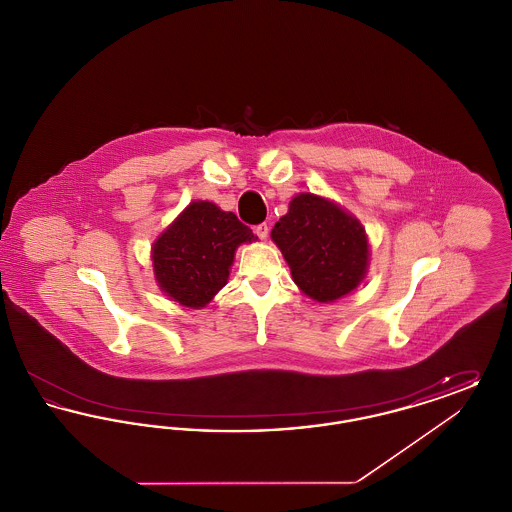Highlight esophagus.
<instances>
[{
	"label": "esophagus",
	"mask_w": 512,
	"mask_h": 512,
	"mask_svg": "<svg viewBox=\"0 0 512 512\" xmlns=\"http://www.w3.org/2000/svg\"><path fill=\"white\" fill-rule=\"evenodd\" d=\"M253 230H255V234H257V236H259V238H261V240H267V238H268L267 222H263V224H257V226H255V228H253Z\"/></svg>",
	"instance_id": "esophagus-1"
}]
</instances>
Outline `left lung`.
I'll use <instances>...</instances> for the list:
<instances>
[{
    "label": "left lung",
    "instance_id": "8db88e82",
    "mask_svg": "<svg viewBox=\"0 0 512 512\" xmlns=\"http://www.w3.org/2000/svg\"><path fill=\"white\" fill-rule=\"evenodd\" d=\"M270 238L292 270L293 282L318 303L357 290L366 276L370 251L363 224L320 195H295Z\"/></svg>",
    "mask_w": 512,
    "mask_h": 512
}]
</instances>
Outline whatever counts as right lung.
Listing matches in <instances>:
<instances>
[{"label":"right lung","mask_w":512,"mask_h":512,"mask_svg":"<svg viewBox=\"0 0 512 512\" xmlns=\"http://www.w3.org/2000/svg\"><path fill=\"white\" fill-rule=\"evenodd\" d=\"M255 240L234 213L192 201L151 247L155 280L172 301L201 309L226 286L238 245Z\"/></svg>","instance_id":"right-lung-1"}]
</instances>
